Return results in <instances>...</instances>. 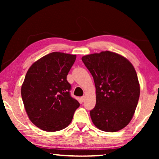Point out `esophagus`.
Returning <instances> with one entry per match:
<instances>
[{
    "mask_svg": "<svg viewBox=\"0 0 159 159\" xmlns=\"http://www.w3.org/2000/svg\"><path fill=\"white\" fill-rule=\"evenodd\" d=\"M80 99H81L82 102H84V100H85V96H82L81 98H80Z\"/></svg>",
    "mask_w": 159,
    "mask_h": 159,
    "instance_id": "1",
    "label": "esophagus"
}]
</instances>
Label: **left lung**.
Here are the masks:
<instances>
[{
	"instance_id": "left-lung-1",
	"label": "left lung",
	"mask_w": 159,
	"mask_h": 159,
	"mask_svg": "<svg viewBox=\"0 0 159 159\" xmlns=\"http://www.w3.org/2000/svg\"><path fill=\"white\" fill-rule=\"evenodd\" d=\"M82 61L95 85L96 104L90 111L94 125L109 133L121 130L133 118L140 93L133 64L110 51L83 56Z\"/></svg>"
}]
</instances>
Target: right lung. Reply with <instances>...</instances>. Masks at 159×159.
Instances as JSON below:
<instances>
[{
    "instance_id": "obj_1",
    "label": "right lung",
    "mask_w": 159,
    "mask_h": 159,
    "mask_svg": "<svg viewBox=\"0 0 159 159\" xmlns=\"http://www.w3.org/2000/svg\"><path fill=\"white\" fill-rule=\"evenodd\" d=\"M76 55L54 52L32 64L21 85V94L29 118L43 130L66 128L80 104L70 95L66 76Z\"/></svg>"
}]
</instances>
